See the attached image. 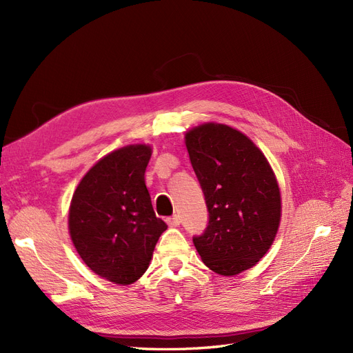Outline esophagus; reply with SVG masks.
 <instances>
[{"label": "esophagus", "mask_w": 353, "mask_h": 353, "mask_svg": "<svg viewBox=\"0 0 353 353\" xmlns=\"http://www.w3.org/2000/svg\"><path fill=\"white\" fill-rule=\"evenodd\" d=\"M166 222H168L169 227H178L179 223H181V218L178 215H174V216H169L166 219Z\"/></svg>", "instance_id": "1"}]
</instances>
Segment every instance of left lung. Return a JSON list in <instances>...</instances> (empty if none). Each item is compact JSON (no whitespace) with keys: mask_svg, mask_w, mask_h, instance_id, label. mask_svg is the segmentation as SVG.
Instances as JSON below:
<instances>
[{"mask_svg":"<svg viewBox=\"0 0 353 353\" xmlns=\"http://www.w3.org/2000/svg\"><path fill=\"white\" fill-rule=\"evenodd\" d=\"M185 145L209 212L193 243L213 272L237 275L262 259L279 231L275 175L252 140L227 125H200L187 132Z\"/></svg>","mask_w":353,"mask_h":353,"instance_id":"8db88e82","label":"left lung"}]
</instances>
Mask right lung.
I'll return each instance as SVG.
<instances>
[{
	"mask_svg": "<svg viewBox=\"0 0 353 353\" xmlns=\"http://www.w3.org/2000/svg\"><path fill=\"white\" fill-rule=\"evenodd\" d=\"M152 148H119L99 160L72 197L69 231L82 261L114 284H132L145 272L168 228L156 216L144 174Z\"/></svg>",
	"mask_w": 353,
	"mask_h": 353,
	"instance_id": "1",
	"label": "right lung"
}]
</instances>
